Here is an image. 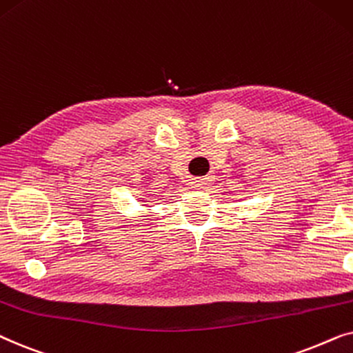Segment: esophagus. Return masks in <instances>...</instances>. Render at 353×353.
I'll return each mask as SVG.
<instances>
[{
    "mask_svg": "<svg viewBox=\"0 0 353 353\" xmlns=\"http://www.w3.org/2000/svg\"><path fill=\"white\" fill-rule=\"evenodd\" d=\"M192 184H194L195 189H201V187L206 185V181L205 179H196V181L192 182Z\"/></svg>",
    "mask_w": 353,
    "mask_h": 353,
    "instance_id": "1",
    "label": "esophagus"
}]
</instances>
